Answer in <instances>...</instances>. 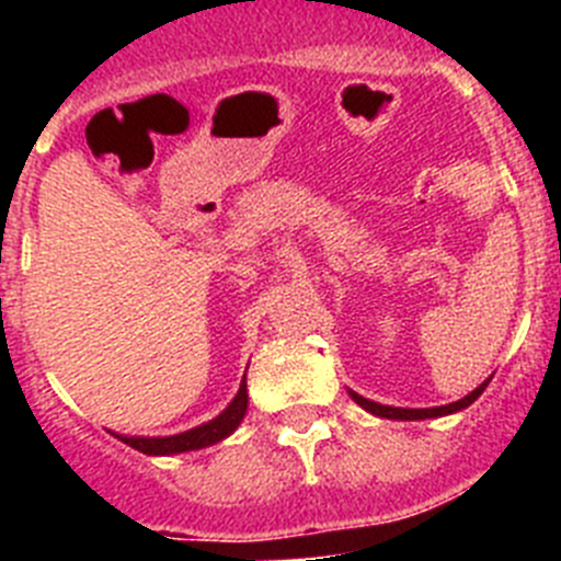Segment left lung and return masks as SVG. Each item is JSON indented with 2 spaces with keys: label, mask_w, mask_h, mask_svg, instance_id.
Returning a JSON list of instances; mask_svg holds the SVG:
<instances>
[{
  "label": "left lung",
  "mask_w": 561,
  "mask_h": 561,
  "mask_svg": "<svg viewBox=\"0 0 561 561\" xmlns=\"http://www.w3.org/2000/svg\"><path fill=\"white\" fill-rule=\"evenodd\" d=\"M485 385H489V379H485L483 385H478V388H474L472 393H466L463 399L453 401V404H444V408H421V410H413V408H390V404H379V401L365 399V396L354 393V390H348V393H351V399H354L362 410H368V413L379 415V419H393V421H424V419H440V415L460 413V410L469 408V404H472V401L478 399L480 393H483Z\"/></svg>",
  "instance_id": "left-lung-1"
}]
</instances>
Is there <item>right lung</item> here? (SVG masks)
<instances>
[{
    "instance_id": "obj_1",
    "label": "right lung",
    "mask_w": 561,
    "mask_h": 561,
    "mask_svg": "<svg viewBox=\"0 0 561 561\" xmlns=\"http://www.w3.org/2000/svg\"><path fill=\"white\" fill-rule=\"evenodd\" d=\"M247 404H250V396H247V376L241 379V388L232 396V401L221 410L216 419L205 421L199 427L185 430V433L176 435H157V438H146V435H121L112 433L114 438L128 444L131 449L142 455H180V453H193V449H205L225 440L227 435H232L238 430V424L244 421Z\"/></svg>"
}]
</instances>
